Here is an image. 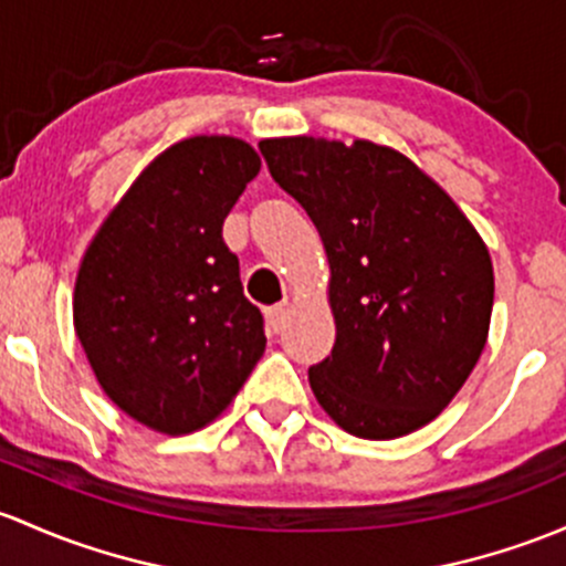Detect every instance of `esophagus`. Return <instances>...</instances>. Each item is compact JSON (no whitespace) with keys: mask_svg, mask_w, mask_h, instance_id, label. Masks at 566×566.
Returning <instances> with one entry per match:
<instances>
[{"mask_svg":"<svg viewBox=\"0 0 566 566\" xmlns=\"http://www.w3.org/2000/svg\"><path fill=\"white\" fill-rule=\"evenodd\" d=\"M265 319H268V328L273 333H279L284 328V319H287V308L284 303H276V306H268L265 308Z\"/></svg>","mask_w":566,"mask_h":566,"instance_id":"esophagus-1","label":"esophagus"}]
</instances>
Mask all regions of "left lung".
<instances>
[{
    "label": "left lung",
    "instance_id": "left-lung-1",
    "mask_svg": "<svg viewBox=\"0 0 566 566\" xmlns=\"http://www.w3.org/2000/svg\"><path fill=\"white\" fill-rule=\"evenodd\" d=\"M260 151L328 252L336 344L308 368L319 407L360 439L431 423L485 347L493 268L483 238L388 146L301 135Z\"/></svg>",
    "mask_w": 566,
    "mask_h": 566
}]
</instances>
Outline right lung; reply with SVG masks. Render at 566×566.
Returning a JSON list of instances; mask_svg holds the SVG:
<instances>
[{"mask_svg":"<svg viewBox=\"0 0 566 566\" xmlns=\"http://www.w3.org/2000/svg\"><path fill=\"white\" fill-rule=\"evenodd\" d=\"M260 174L249 143L198 135L129 187L83 258L73 317L97 382L163 433L211 423L265 353L224 217Z\"/></svg>","mask_w":566,"mask_h":566,"instance_id":"right-lung-1","label":"right lung"}]
</instances>
